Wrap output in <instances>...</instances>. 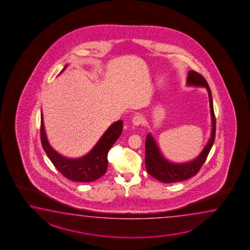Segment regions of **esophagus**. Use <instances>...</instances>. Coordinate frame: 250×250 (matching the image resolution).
Here are the masks:
<instances>
[{
	"mask_svg": "<svg viewBox=\"0 0 250 250\" xmlns=\"http://www.w3.org/2000/svg\"><path fill=\"white\" fill-rule=\"evenodd\" d=\"M145 123V119L141 114H136L132 119V123L136 126H139Z\"/></svg>",
	"mask_w": 250,
	"mask_h": 250,
	"instance_id": "esophagus-1",
	"label": "esophagus"
}]
</instances>
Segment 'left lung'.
I'll list each match as a JSON object with an SVG mask.
<instances>
[{
  "mask_svg": "<svg viewBox=\"0 0 250 250\" xmlns=\"http://www.w3.org/2000/svg\"><path fill=\"white\" fill-rule=\"evenodd\" d=\"M187 84L190 86L205 87L208 92L211 118H212V131L210 139L201 154L195 160L186 163H172L166 160L162 155L154 138L151 134H148L146 140V170L151 176L162 183H175L184 181L196 174L204 164L207 157L210 152L211 148L215 141V117L213 107V100L211 90L205 78L195 71H189L187 77Z\"/></svg>",
  "mask_w": 250,
  "mask_h": 250,
  "instance_id": "obj_1",
  "label": "left lung"
}]
</instances>
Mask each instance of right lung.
<instances>
[{"label": "right lung", "instance_id": "add662e5", "mask_svg": "<svg viewBox=\"0 0 250 250\" xmlns=\"http://www.w3.org/2000/svg\"><path fill=\"white\" fill-rule=\"evenodd\" d=\"M66 67L64 66V69ZM63 69V70H64ZM62 70V71H63ZM123 121H118L108 127L93 149L85 156L69 159L60 155L49 146L45 134L42 114L41 115V140L45 152L56 168L72 181L92 182L104 176L107 170V154L113 144L123 132Z\"/></svg>", "mask_w": 250, "mask_h": 250}]
</instances>
